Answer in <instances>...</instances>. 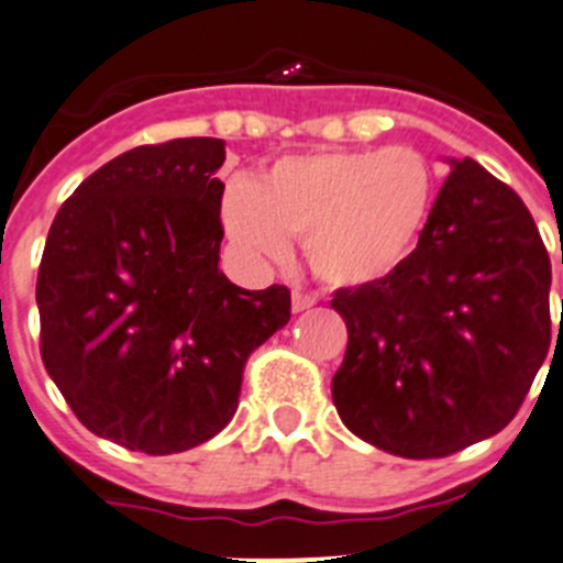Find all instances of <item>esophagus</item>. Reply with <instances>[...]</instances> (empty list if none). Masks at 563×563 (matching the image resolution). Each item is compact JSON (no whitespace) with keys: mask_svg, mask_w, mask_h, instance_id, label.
<instances>
[{"mask_svg":"<svg viewBox=\"0 0 563 563\" xmlns=\"http://www.w3.org/2000/svg\"><path fill=\"white\" fill-rule=\"evenodd\" d=\"M313 305H316V297H310V294H302V291L291 294V310H294V313H302V310L313 308Z\"/></svg>","mask_w":563,"mask_h":563,"instance_id":"obj_1","label":"esophagus"}]
</instances>
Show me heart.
<instances>
[{
  "mask_svg": "<svg viewBox=\"0 0 563 563\" xmlns=\"http://www.w3.org/2000/svg\"><path fill=\"white\" fill-rule=\"evenodd\" d=\"M432 200V165L407 145L310 151L283 156L258 181L233 178L220 220L247 264L283 261L288 236H297L321 283L360 288L404 264Z\"/></svg>",
  "mask_w": 563,
  "mask_h": 563,
  "instance_id": "b5f03b06",
  "label": "heart"
}]
</instances>
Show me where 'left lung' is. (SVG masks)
<instances>
[{
	"label": "left lung",
	"mask_w": 563,
	"mask_h": 563,
	"mask_svg": "<svg viewBox=\"0 0 563 563\" xmlns=\"http://www.w3.org/2000/svg\"><path fill=\"white\" fill-rule=\"evenodd\" d=\"M445 162L418 247L385 280L332 299L349 330L338 415L404 460L498 434L550 346V258L531 211L478 162Z\"/></svg>",
	"instance_id": "1"
}]
</instances>
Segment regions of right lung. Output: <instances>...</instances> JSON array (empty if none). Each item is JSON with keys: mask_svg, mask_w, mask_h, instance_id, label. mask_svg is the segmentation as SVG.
I'll return each instance as SVG.
<instances>
[{"mask_svg": "<svg viewBox=\"0 0 563 563\" xmlns=\"http://www.w3.org/2000/svg\"><path fill=\"white\" fill-rule=\"evenodd\" d=\"M225 143L187 136L114 156L57 211L37 269L41 357L76 418L165 456L231 423L250 352L291 319L286 286L220 269Z\"/></svg>", "mask_w": 563, "mask_h": 563, "instance_id": "add662e5", "label": "right lung"}]
</instances>
